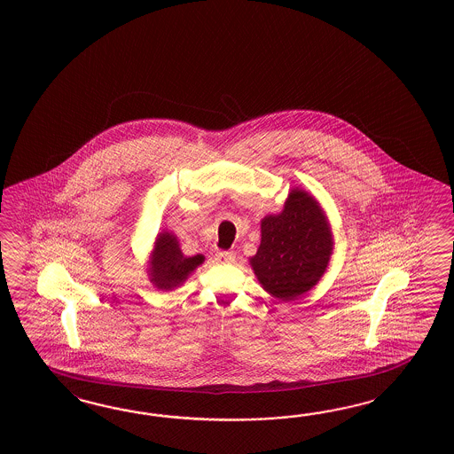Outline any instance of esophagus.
Masks as SVG:
<instances>
[{"label":"esophagus","mask_w":454,"mask_h":454,"mask_svg":"<svg viewBox=\"0 0 454 454\" xmlns=\"http://www.w3.org/2000/svg\"><path fill=\"white\" fill-rule=\"evenodd\" d=\"M216 260L223 262V264H231V262H234V253L233 251H218Z\"/></svg>","instance_id":"1"}]
</instances>
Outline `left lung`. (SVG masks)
<instances>
[{
  "label": "left lung",
  "instance_id": "obj_1",
  "mask_svg": "<svg viewBox=\"0 0 454 454\" xmlns=\"http://www.w3.org/2000/svg\"><path fill=\"white\" fill-rule=\"evenodd\" d=\"M334 247L330 221L311 192L293 188L283 211L262 220V243L249 264L266 293L289 301L315 288Z\"/></svg>",
  "mask_w": 454,
  "mask_h": 454
}]
</instances>
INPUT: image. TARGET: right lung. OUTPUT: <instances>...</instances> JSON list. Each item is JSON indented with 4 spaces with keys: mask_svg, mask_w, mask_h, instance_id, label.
Segmentation results:
<instances>
[{
    "mask_svg": "<svg viewBox=\"0 0 454 454\" xmlns=\"http://www.w3.org/2000/svg\"><path fill=\"white\" fill-rule=\"evenodd\" d=\"M205 262L203 254L184 256L179 247L178 236L163 230L153 245L146 273L153 286L163 291L178 288L192 271Z\"/></svg>",
    "mask_w": 454,
    "mask_h": 454,
    "instance_id": "1",
    "label": "right lung"
}]
</instances>
